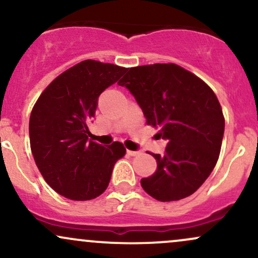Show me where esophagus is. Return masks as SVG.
Listing matches in <instances>:
<instances>
[{"instance_id": "obj_1", "label": "esophagus", "mask_w": 258, "mask_h": 258, "mask_svg": "<svg viewBox=\"0 0 258 258\" xmlns=\"http://www.w3.org/2000/svg\"><path fill=\"white\" fill-rule=\"evenodd\" d=\"M127 154H128L130 156H136V155H138L139 152H135V150H127Z\"/></svg>"}]
</instances>
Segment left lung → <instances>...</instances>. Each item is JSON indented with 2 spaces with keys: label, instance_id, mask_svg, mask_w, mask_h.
<instances>
[{
  "label": "left lung",
  "instance_id": "1",
  "mask_svg": "<svg viewBox=\"0 0 258 258\" xmlns=\"http://www.w3.org/2000/svg\"><path fill=\"white\" fill-rule=\"evenodd\" d=\"M141 106L148 125L167 141L158 168L141 185L159 201L184 199L212 172L221 152L224 117L214 91L176 64L131 68L119 81Z\"/></svg>",
  "mask_w": 258,
  "mask_h": 258
}]
</instances>
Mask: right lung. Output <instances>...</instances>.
Instances as JSON below:
<instances>
[{
    "mask_svg": "<svg viewBox=\"0 0 258 258\" xmlns=\"http://www.w3.org/2000/svg\"><path fill=\"white\" fill-rule=\"evenodd\" d=\"M126 68L84 60L53 80L32 109L29 137L44 180L70 200L104 193L114 165L126 154L120 142L103 147L88 139L98 98Z\"/></svg>",
    "mask_w": 258,
    "mask_h": 258,
    "instance_id": "obj_1",
    "label": "right lung"
}]
</instances>
